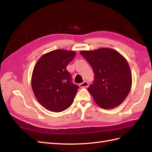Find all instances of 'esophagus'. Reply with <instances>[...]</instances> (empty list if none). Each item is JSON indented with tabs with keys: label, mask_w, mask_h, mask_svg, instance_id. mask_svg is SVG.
<instances>
[{
	"label": "esophagus",
	"mask_w": 152,
	"mask_h": 152,
	"mask_svg": "<svg viewBox=\"0 0 152 152\" xmlns=\"http://www.w3.org/2000/svg\"><path fill=\"white\" fill-rule=\"evenodd\" d=\"M88 86H89V83L88 82H86V81L80 83V84H79L80 88H87V87H88Z\"/></svg>",
	"instance_id": "obj_1"
}]
</instances>
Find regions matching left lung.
Segmentation results:
<instances>
[{
    "mask_svg": "<svg viewBox=\"0 0 152 152\" xmlns=\"http://www.w3.org/2000/svg\"><path fill=\"white\" fill-rule=\"evenodd\" d=\"M94 72V80L88 88L95 102L104 109L120 104L130 92L132 76L127 60L110 48L82 51Z\"/></svg>",
    "mask_w": 152,
    "mask_h": 152,
    "instance_id": "left-lung-1",
    "label": "left lung"
}]
</instances>
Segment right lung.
Instances as JSON below:
<instances>
[{"mask_svg": "<svg viewBox=\"0 0 152 152\" xmlns=\"http://www.w3.org/2000/svg\"><path fill=\"white\" fill-rule=\"evenodd\" d=\"M73 51L56 50L42 56L35 65L31 84L38 101L51 112L65 110L72 104L79 86L72 82L66 66L72 61Z\"/></svg>", "mask_w": 152, "mask_h": 152, "instance_id": "obj_1", "label": "right lung"}]
</instances>
